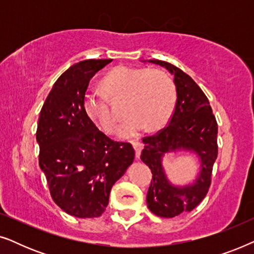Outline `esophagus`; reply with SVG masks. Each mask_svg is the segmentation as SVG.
Masks as SVG:
<instances>
[{"label":"esophagus","mask_w":254,"mask_h":254,"mask_svg":"<svg viewBox=\"0 0 254 254\" xmlns=\"http://www.w3.org/2000/svg\"><path fill=\"white\" fill-rule=\"evenodd\" d=\"M133 147L135 149V156H136V158H140L141 151L143 149V143L140 141H133Z\"/></svg>","instance_id":"1"}]
</instances>
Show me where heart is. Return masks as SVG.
I'll use <instances>...</instances> for the list:
<instances>
[{"mask_svg":"<svg viewBox=\"0 0 254 254\" xmlns=\"http://www.w3.org/2000/svg\"><path fill=\"white\" fill-rule=\"evenodd\" d=\"M103 92L89 90L85 93L84 110L93 124L106 133L117 128L118 116L111 110V99H124L126 119L119 134L123 137L136 135L147 127L156 129L168 123L175 109L176 86L171 77L157 69L119 65L103 78Z\"/></svg>","mask_w":254,"mask_h":254,"instance_id":"1","label":"heart"}]
</instances>
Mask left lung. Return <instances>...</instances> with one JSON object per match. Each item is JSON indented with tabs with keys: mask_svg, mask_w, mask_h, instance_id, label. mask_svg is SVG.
<instances>
[{
	"mask_svg": "<svg viewBox=\"0 0 254 254\" xmlns=\"http://www.w3.org/2000/svg\"><path fill=\"white\" fill-rule=\"evenodd\" d=\"M175 75L177 102L169 125L143 137L141 159L151 170L147 194L148 208L157 216L171 218L190 211L207 195L217 158V123L209 100L192 77L169 62L149 60ZM190 150L199 156L201 171L192 186L173 187L166 178L161 158L166 152Z\"/></svg>",
	"mask_w": 254,
	"mask_h": 254,
	"instance_id": "obj_1",
	"label": "left lung"
}]
</instances>
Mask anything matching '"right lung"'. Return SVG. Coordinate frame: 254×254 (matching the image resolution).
Instances as JSON below:
<instances>
[{
	"mask_svg": "<svg viewBox=\"0 0 254 254\" xmlns=\"http://www.w3.org/2000/svg\"><path fill=\"white\" fill-rule=\"evenodd\" d=\"M112 59L71 65L54 83L37 128L39 166L54 202L79 218L99 217L112 186L134 161L133 145L111 140L84 110L89 82Z\"/></svg>",
	"mask_w": 254,
	"mask_h": 254,
	"instance_id": "obj_1",
	"label": "right lung"
}]
</instances>
